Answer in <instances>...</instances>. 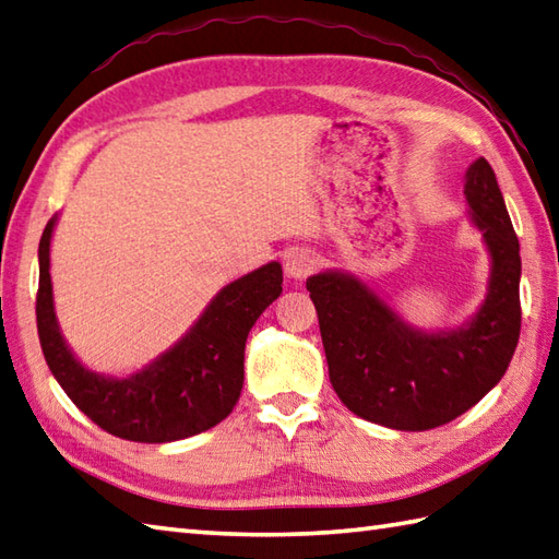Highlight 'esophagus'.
<instances>
[{
  "mask_svg": "<svg viewBox=\"0 0 559 559\" xmlns=\"http://www.w3.org/2000/svg\"><path fill=\"white\" fill-rule=\"evenodd\" d=\"M283 269H286L290 278H307L317 271V259L307 249H293V252L286 254Z\"/></svg>",
  "mask_w": 559,
  "mask_h": 559,
  "instance_id": "34e87169",
  "label": "esophagus"
}]
</instances>
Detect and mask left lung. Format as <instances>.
<instances>
[{
    "mask_svg": "<svg viewBox=\"0 0 559 559\" xmlns=\"http://www.w3.org/2000/svg\"><path fill=\"white\" fill-rule=\"evenodd\" d=\"M463 192L492 257L488 298L463 329L420 334L348 273L307 278L331 386L362 420L432 430L476 406L512 362L521 331L519 237L488 160L471 165Z\"/></svg>",
    "mask_w": 559,
    "mask_h": 559,
    "instance_id": "left-lung-1",
    "label": "left lung"
}]
</instances>
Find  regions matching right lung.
<instances>
[{"label": "right lung", "mask_w": 559, "mask_h": 559, "mask_svg": "<svg viewBox=\"0 0 559 559\" xmlns=\"http://www.w3.org/2000/svg\"><path fill=\"white\" fill-rule=\"evenodd\" d=\"M52 228L55 218L38 247L35 317L45 362L76 408L105 432L146 444L192 437L228 418L242 391L249 329L283 290L278 261L225 286L187 336L146 370L112 379L88 372L59 336L50 283Z\"/></svg>", "instance_id": "add662e5"}]
</instances>
